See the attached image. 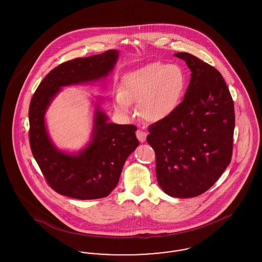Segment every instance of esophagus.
<instances>
[{"label": "esophagus", "mask_w": 262, "mask_h": 262, "mask_svg": "<svg viewBox=\"0 0 262 262\" xmlns=\"http://www.w3.org/2000/svg\"><path fill=\"white\" fill-rule=\"evenodd\" d=\"M146 136H147V134H146L145 132H143V130H141V129H137V139H138L140 142L145 141V139H146Z\"/></svg>", "instance_id": "esophagus-1"}]
</instances>
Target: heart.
<instances>
[{
	"mask_svg": "<svg viewBox=\"0 0 262 262\" xmlns=\"http://www.w3.org/2000/svg\"><path fill=\"white\" fill-rule=\"evenodd\" d=\"M186 88V75L176 63L151 62L123 77L115 103L118 112L127 116L132 103L144 120L159 122L179 106Z\"/></svg>",
	"mask_w": 262,
	"mask_h": 262,
	"instance_id": "1",
	"label": "heart"
}]
</instances>
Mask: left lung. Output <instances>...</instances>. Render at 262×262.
<instances>
[{
	"instance_id": "1",
	"label": "left lung",
	"mask_w": 262,
	"mask_h": 262,
	"mask_svg": "<svg viewBox=\"0 0 262 262\" xmlns=\"http://www.w3.org/2000/svg\"><path fill=\"white\" fill-rule=\"evenodd\" d=\"M190 80L184 100L169 117L148 128L147 142L156 154V176L170 196L202 194L231 162L235 128L234 101L221 74L186 52Z\"/></svg>"
}]
</instances>
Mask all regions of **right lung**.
<instances>
[{"instance_id":"1","label":"right lung","mask_w":262,"mask_h":262,"mask_svg":"<svg viewBox=\"0 0 262 262\" xmlns=\"http://www.w3.org/2000/svg\"><path fill=\"white\" fill-rule=\"evenodd\" d=\"M118 57V51L109 50L62 62L44 77L31 98V151L48 185L62 195L80 200L108 196L118 185L126 158L138 146L137 126L108 123L99 104L94 114L92 139L77 154L57 149L45 125L46 110L61 88L106 77Z\"/></svg>"}]
</instances>
